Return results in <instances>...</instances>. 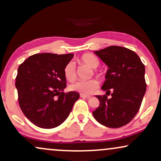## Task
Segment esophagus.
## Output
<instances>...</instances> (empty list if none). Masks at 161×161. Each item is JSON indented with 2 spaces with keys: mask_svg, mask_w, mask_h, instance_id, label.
Listing matches in <instances>:
<instances>
[{
  "mask_svg": "<svg viewBox=\"0 0 161 161\" xmlns=\"http://www.w3.org/2000/svg\"><path fill=\"white\" fill-rule=\"evenodd\" d=\"M80 97H82V98H86V99H89V98H91V96H89V95L80 94Z\"/></svg>",
  "mask_w": 161,
  "mask_h": 161,
  "instance_id": "34e87169",
  "label": "esophagus"
}]
</instances>
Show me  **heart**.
<instances>
[{
    "label": "heart",
    "instance_id": "b5f03b06",
    "mask_svg": "<svg viewBox=\"0 0 161 161\" xmlns=\"http://www.w3.org/2000/svg\"><path fill=\"white\" fill-rule=\"evenodd\" d=\"M81 61L92 69H96L99 64L98 58L92 54H85L81 57ZM64 75L67 80L74 81L76 77V66L74 62H70L66 64L64 69ZM99 87V82L96 79L88 81H76L69 85L70 91H76L81 94L89 95L93 93Z\"/></svg>",
    "mask_w": 161,
    "mask_h": 161
}]
</instances>
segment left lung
I'll return each instance as SVG.
<instances>
[{
    "mask_svg": "<svg viewBox=\"0 0 161 161\" xmlns=\"http://www.w3.org/2000/svg\"><path fill=\"white\" fill-rule=\"evenodd\" d=\"M108 67L102 89L111 93L97 95L99 105L93 112V117L102 125L119 128L135 117L141 105L146 91L145 66L137 54L129 49L110 46L94 51Z\"/></svg>",
    "mask_w": 161,
    "mask_h": 161,
    "instance_id": "1",
    "label": "left lung"
}]
</instances>
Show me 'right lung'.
Masks as SVG:
<instances>
[{
    "label": "right lung",
    "mask_w": 161,
    "mask_h": 161,
    "mask_svg": "<svg viewBox=\"0 0 161 161\" xmlns=\"http://www.w3.org/2000/svg\"><path fill=\"white\" fill-rule=\"evenodd\" d=\"M73 57V53H37L18 67L15 87L20 108L38 127L53 129L61 125L79 98L76 91L63 92L67 86L64 69Z\"/></svg>",
    "instance_id": "obj_1"
}]
</instances>
